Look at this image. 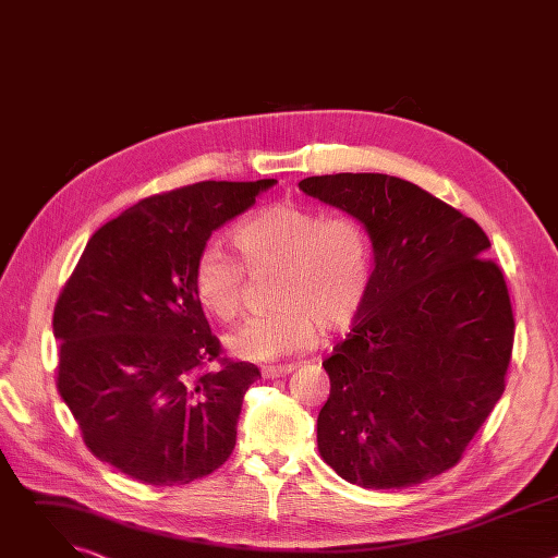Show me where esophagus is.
I'll use <instances>...</instances> for the list:
<instances>
[{"label":"esophagus","instance_id":"esophagus-1","mask_svg":"<svg viewBox=\"0 0 558 558\" xmlns=\"http://www.w3.org/2000/svg\"><path fill=\"white\" fill-rule=\"evenodd\" d=\"M293 371L291 364H282V366H265L263 368V375L269 377V379H276V377H287L289 373Z\"/></svg>","mask_w":558,"mask_h":558}]
</instances>
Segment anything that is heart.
Instances as JSON below:
<instances>
[{
	"label": "heart",
	"instance_id": "1",
	"mask_svg": "<svg viewBox=\"0 0 558 558\" xmlns=\"http://www.w3.org/2000/svg\"><path fill=\"white\" fill-rule=\"evenodd\" d=\"M231 241L254 276L278 271L274 306L227 338L229 351L252 362L308 351L320 327L336 333L355 323L371 289V245L362 225L347 216L325 218L293 203L269 205L231 231ZM245 268L216 245L194 265L201 306L233 323L245 304Z\"/></svg>",
	"mask_w": 558,
	"mask_h": 558
}]
</instances>
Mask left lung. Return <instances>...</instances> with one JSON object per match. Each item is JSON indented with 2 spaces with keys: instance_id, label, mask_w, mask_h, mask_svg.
I'll list each match as a JSON object with an SVG mask.
<instances>
[{
  "instance_id": "obj_1",
  "label": "left lung",
  "mask_w": 558,
  "mask_h": 558,
  "mask_svg": "<svg viewBox=\"0 0 558 558\" xmlns=\"http://www.w3.org/2000/svg\"><path fill=\"white\" fill-rule=\"evenodd\" d=\"M298 187L353 216L373 245L366 302L323 362L331 379L317 450L349 484L400 490L452 468L506 388L514 317L488 235L388 174Z\"/></svg>"
}]
</instances>
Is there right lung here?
I'll return each instance as SVG.
<instances>
[{
	"mask_svg": "<svg viewBox=\"0 0 558 558\" xmlns=\"http://www.w3.org/2000/svg\"><path fill=\"white\" fill-rule=\"evenodd\" d=\"M276 183L203 181L136 203L93 233L57 300L59 395L90 452L141 484L201 480L235 446L260 371L220 357L194 265Z\"/></svg>",
	"mask_w": 558,
	"mask_h": 558,
	"instance_id": "obj_1",
	"label": "right lung"
}]
</instances>
